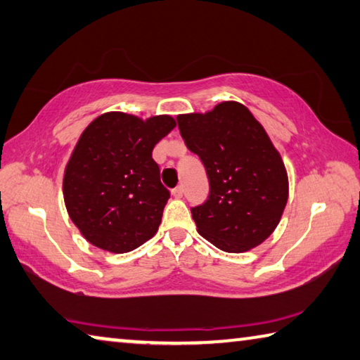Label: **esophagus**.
Listing matches in <instances>:
<instances>
[{"instance_id": "1", "label": "esophagus", "mask_w": 360, "mask_h": 360, "mask_svg": "<svg viewBox=\"0 0 360 360\" xmlns=\"http://www.w3.org/2000/svg\"><path fill=\"white\" fill-rule=\"evenodd\" d=\"M172 196L176 198V199H180L181 196H184V188H181V186L174 188V190H172Z\"/></svg>"}]
</instances>
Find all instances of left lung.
I'll return each instance as SVG.
<instances>
[{
    "mask_svg": "<svg viewBox=\"0 0 360 360\" xmlns=\"http://www.w3.org/2000/svg\"><path fill=\"white\" fill-rule=\"evenodd\" d=\"M186 147L204 162L207 202L191 209L198 232L226 253H245L278 226L289 194L280 151L243 104L223 101L176 117Z\"/></svg>",
    "mask_w": 360,
    "mask_h": 360,
    "instance_id": "obj_1",
    "label": "left lung"
}]
</instances>
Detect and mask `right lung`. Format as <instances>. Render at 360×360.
<instances>
[{
  "label": "right lung",
  "mask_w": 360,
  "mask_h": 360,
  "mask_svg": "<svg viewBox=\"0 0 360 360\" xmlns=\"http://www.w3.org/2000/svg\"><path fill=\"white\" fill-rule=\"evenodd\" d=\"M175 124L170 115L105 112L84 129L66 164L63 198L86 242L122 255L156 234L170 194L151 151Z\"/></svg>",
  "instance_id": "right-lung-1"
}]
</instances>
